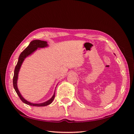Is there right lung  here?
<instances>
[{"label": "right lung", "instance_id": "1", "mask_svg": "<svg viewBox=\"0 0 134 134\" xmlns=\"http://www.w3.org/2000/svg\"><path fill=\"white\" fill-rule=\"evenodd\" d=\"M48 46V44L46 41H41V40H35L34 41H32L26 48H25L22 52L21 54H20L19 58L18 63L16 65L14 71V76H13V87L14 90L17 93V94L18 95L20 99L23 103H25L28 105H30V106H36V107H42V106H46L47 105L51 104L55 98V92H54L53 96L51 97V98L48 100L46 102H44L41 103H31L30 102H28V100L25 99L22 97L21 93H20L18 87H17V80L18 78V73L20 70V68L21 67L22 64L23 62V61L29 55H31L32 54L34 53L36 50L38 49V48H44Z\"/></svg>", "mask_w": 134, "mask_h": 134}]
</instances>
